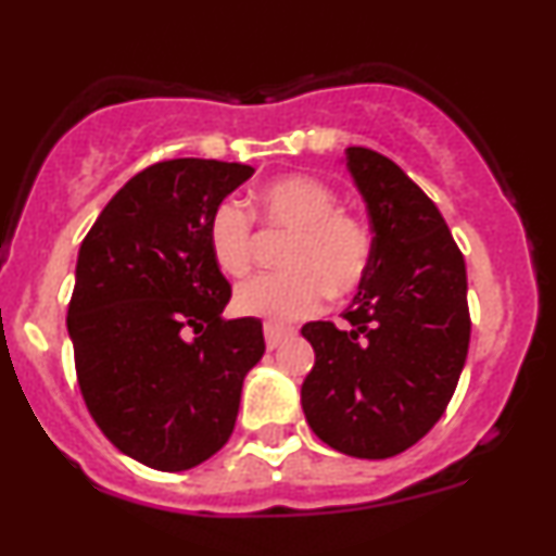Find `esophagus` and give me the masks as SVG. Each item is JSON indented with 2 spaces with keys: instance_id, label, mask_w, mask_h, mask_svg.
Segmentation results:
<instances>
[{
  "instance_id": "1",
  "label": "esophagus",
  "mask_w": 556,
  "mask_h": 556,
  "mask_svg": "<svg viewBox=\"0 0 556 556\" xmlns=\"http://www.w3.org/2000/svg\"><path fill=\"white\" fill-rule=\"evenodd\" d=\"M264 337H266V348L277 350L279 344H282V342L287 340V337H290V331L279 329V327H271V324H266V327H264Z\"/></svg>"
}]
</instances>
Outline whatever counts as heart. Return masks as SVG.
<instances>
[{"mask_svg": "<svg viewBox=\"0 0 556 556\" xmlns=\"http://www.w3.org/2000/svg\"><path fill=\"white\" fill-rule=\"evenodd\" d=\"M266 225L290 232L279 264L235 292L242 316L287 327L321 311L331 295H350L371 269V229L340 208L337 190L318 177L285 175L256 193ZM208 251L227 277H245L253 264V219L238 201H222L208 219Z\"/></svg>", "mask_w": 556, "mask_h": 556, "instance_id": "obj_1", "label": "heart"}]
</instances>
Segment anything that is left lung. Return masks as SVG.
I'll use <instances>...</instances> for the list:
<instances>
[{
	"label": "left lung",
	"mask_w": 556,
	"mask_h": 556,
	"mask_svg": "<svg viewBox=\"0 0 556 556\" xmlns=\"http://www.w3.org/2000/svg\"><path fill=\"white\" fill-rule=\"evenodd\" d=\"M374 229L371 269L344 311L311 321L316 363L300 389L308 426L361 460L413 446L444 416L470 342L465 258L437 203L392 159L344 151Z\"/></svg>",
	"instance_id": "1"
}]
</instances>
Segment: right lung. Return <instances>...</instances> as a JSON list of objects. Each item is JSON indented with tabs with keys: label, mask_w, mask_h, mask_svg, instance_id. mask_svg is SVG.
Instances as JSON below:
<instances>
[{
	"label": "right lung",
	"mask_w": 556,
	"mask_h": 556,
	"mask_svg": "<svg viewBox=\"0 0 556 556\" xmlns=\"http://www.w3.org/2000/svg\"><path fill=\"white\" fill-rule=\"evenodd\" d=\"M253 167L169 159L127 180L88 229L67 331L88 413L154 470H188L232 437L242 379L264 355L258 318L222 316L232 287L208 219Z\"/></svg>",
	"instance_id": "add662e5"
}]
</instances>
